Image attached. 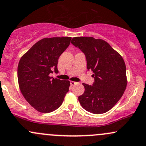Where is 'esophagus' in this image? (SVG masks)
I'll return each instance as SVG.
<instances>
[{
  "label": "esophagus",
  "instance_id": "esophagus-1",
  "mask_svg": "<svg viewBox=\"0 0 146 146\" xmlns=\"http://www.w3.org/2000/svg\"><path fill=\"white\" fill-rule=\"evenodd\" d=\"M70 84H71L72 86H74V85H76V84H77L78 82H73V81H71V82H70Z\"/></svg>",
  "mask_w": 146,
  "mask_h": 146
}]
</instances>
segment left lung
Segmentation results:
<instances>
[{
	"label": "left lung",
	"mask_w": 146,
	"mask_h": 146,
	"mask_svg": "<svg viewBox=\"0 0 146 146\" xmlns=\"http://www.w3.org/2000/svg\"><path fill=\"white\" fill-rule=\"evenodd\" d=\"M71 43L85 55L87 70L94 72L92 86L83 84L85 91L78 98L81 106L97 115L108 112L121 98L127 87L122 57L102 39L74 37Z\"/></svg>",
	"instance_id": "left-lung-1"
}]
</instances>
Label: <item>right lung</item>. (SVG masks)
I'll use <instances>...</instances> for the list:
<instances>
[{
  "mask_svg": "<svg viewBox=\"0 0 146 146\" xmlns=\"http://www.w3.org/2000/svg\"><path fill=\"white\" fill-rule=\"evenodd\" d=\"M71 37L40 40L21 58L17 67L19 88L27 101L40 112H52L62 105L70 82L50 77L58 74L59 57Z\"/></svg>",
  "mask_w": 146,
  "mask_h": 146,
  "instance_id": "right-lung-1",
  "label": "right lung"
}]
</instances>
